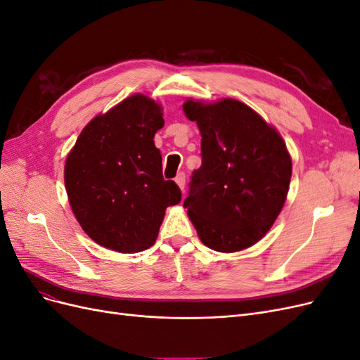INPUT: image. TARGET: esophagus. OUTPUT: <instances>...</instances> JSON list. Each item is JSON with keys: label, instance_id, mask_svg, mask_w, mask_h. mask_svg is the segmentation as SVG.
<instances>
[{"label": "esophagus", "instance_id": "esophagus-1", "mask_svg": "<svg viewBox=\"0 0 360 360\" xmlns=\"http://www.w3.org/2000/svg\"><path fill=\"white\" fill-rule=\"evenodd\" d=\"M176 183H177V186H179L181 191H184V186H186V176H184V172L177 174Z\"/></svg>", "mask_w": 360, "mask_h": 360}]
</instances>
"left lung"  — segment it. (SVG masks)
<instances>
[{
    "label": "left lung",
    "mask_w": 360,
    "mask_h": 360,
    "mask_svg": "<svg viewBox=\"0 0 360 360\" xmlns=\"http://www.w3.org/2000/svg\"><path fill=\"white\" fill-rule=\"evenodd\" d=\"M201 132V167L183 207L201 242L217 252L255 245L287 200L291 158L278 130L243 102L186 101Z\"/></svg>",
    "instance_id": "1"
}]
</instances>
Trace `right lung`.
I'll list each match as a JSON object with an SVG mask.
<instances>
[{
  "label": "right lung",
  "instance_id": "obj_1",
  "mask_svg": "<svg viewBox=\"0 0 360 360\" xmlns=\"http://www.w3.org/2000/svg\"><path fill=\"white\" fill-rule=\"evenodd\" d=\"M162 106L134 94L84 127L64 165L72 212L82 230L103 248L130 254L156 242L167 207L181 200L162 177L155 134Z\"/></svg>",
  "mask_w": 360,
  "mask_h": 360
}]
</instances>
